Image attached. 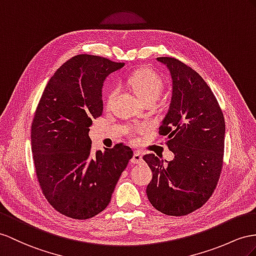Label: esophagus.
Returning <instances> with one entry per match:
<instances>
[{
  "instance_id": "1",
  "label": "esophagus",
  "mask_w": 256,
  "mask_h": 256,
  "mask_svg": "<svg viewBox=\"0 0 256 256\" xmlns=\"http://www.w3.org/2000/svg\"><path fill=\"white\" fill-rule=\"evenodd\" d=\"M132 161L133 163H136V164H140V163L142 162V156L140 154V152H138V150H136V152H134L133 154V158H132Z\"/></svg>"
}]
</instances>
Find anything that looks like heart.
Listing matches in <instances>:
<instances>
[{"mask_svg":"<svg viewBox=\"0 0 256 256\" xmlns=\"http://www.w3.org/2000/svg\"><path fill=\"white\" fill-rule=\"evenodd\" d=\"M128 86L142 102L150 100L156 102L164 88L162 78L149 69H140L128 78ZM116 94V90L112 88L107 96V104H110Z\"/></svg>","mask_w":256,"mask_h":256,"instance_id":"1","label":"heart"}]
</instances>
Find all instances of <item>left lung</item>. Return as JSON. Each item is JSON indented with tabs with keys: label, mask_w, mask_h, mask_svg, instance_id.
Instances as JSON below:
<instances>
[{
	"label": "left lung",
	"mask_w": 256,
	"mask_h": 256,
	"mask_svg": "<svg viewBox=\"0 0 256 256\" xmlns=\"http://www.w3.org/2000/svg\"><path fill=\"white\" fill-rule=\"evenodd\" d=\"M172 78V100L159 134L174 154L163 161L142 159L152 171L148 200L166 215L182 216L201 208L218 185L224 158L225 120L218 102L202 76L172 57H158Z\"/></svg>",
	"instance_id": "8db88e82"
}]
</instances>
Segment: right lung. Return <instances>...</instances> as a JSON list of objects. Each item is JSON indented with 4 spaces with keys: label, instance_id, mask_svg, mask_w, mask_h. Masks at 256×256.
<instances>
[{
    "label": "right lung",
    "instance_id": "right-lung-1",
    "mask_svg": "<svg viewBox=\"0 0 256 256\" xmlns=\"http://www.w3.org/2000/svg\"><path fill=\"white\" fill-rule=\"evenodd\" d=\"M123 62L76 55L50 78L31 126L36 178L56 211L88 220L109 204L114 187L133 156L122 142L92 154L88 136L102 114V83Z\"/></svg>",
    "mask_w": 256,
    "mask_h": 256
}]
</instances>
